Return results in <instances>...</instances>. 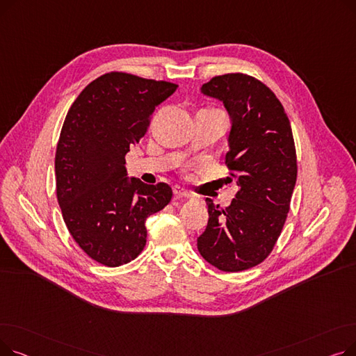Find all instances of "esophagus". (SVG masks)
Instances as JSON below:
<instances>
[{"instance_id":"esophagus-1","label":"esophagus","mask_w":356,"mask_h":356,"mask_svg":"<svg viewBox=\"0 0 356 356\" xmlns=\"http://www.w3.org/2000/svg\"><path fill=\"white\" fill-rule=\"evenodd\" d=\"M173 193H175V197H176V199H183V197H192V195H191L188 191H184L183 188H180V186H176V188L173 189Z\"/></svg>"}]
</instances>
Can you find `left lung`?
I'll return each mask as SVG.
<instances>
[{
    "label": "left lung",
    "mask_w": 356,
    "mask_h": 356,
    "mask_svg": "<svg viewBox=\"0 0 356 356\" xmlns=\"http://www.w3.org/2000/svg\"><path fill=\"white\" fill-rule=\"evenodd\" d=\"M202 92L231 117L225 164L239 189L228 208L207 199L209 220L197 250L220 271H244L270 255L290 211L297 179L291 125L274 92L250 74H220Z\"/></svg>",
    "instance_id": "obj_1"
}]
</instances>
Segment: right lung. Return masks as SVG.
Wrapping results in <instances>:
<instances>
[{
	"label": "right lung",
	"mask_w": 356,
	"mask_h": 356,
	"mask_svg": "<svg viewBox=\"0 0 356 356\" xmlns=\"http://www.w3.org/2000/svg\"><path fill=\"white\" fill-rule=\"evenodd\" d=\"M176 83L109 72L74 99L56 148V195L74 242L99 264L120 267L145 247V219L172 200L167 183L128 179L125 154L145 136Z\"/></svg>",
	"instance_id": "1"
}]
</instances>
